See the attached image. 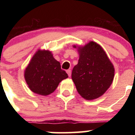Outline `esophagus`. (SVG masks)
<instances>
[{
  "mask_svg": "<svg viewBox=\"0 0 135 135\" xmlns=\"http://www.w3.org/2000/svg\"><path fill=\"white\" fill-rule=\"evenodd\" d=\"M66 72H67V74H68V76H71V70H68L66 71Z\"/></svg>",
  "mask_w": 135,
  "mask_h": 135,
  "instance_id": "34e87169",
  "label": "esophagus"
}]
</instances>
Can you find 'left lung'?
<instances>
[{"instance_id":"1","label":"left lung","mask_w":135,"mask_h":135,"mask_svg":"<svg viewBox=\"0 0 135 135\" xmlns=\"http://www.w3.org/2000/svg\"><path fill=\"white\" fill-rule=\"evenodd\" d=\"M76 48V46H74ZM78 63L74 67L71 78L77 91L84 99L93 100L102 96L114 77V68L103 48L93 41L78 46Z\"/></svg>"}]
</instances>
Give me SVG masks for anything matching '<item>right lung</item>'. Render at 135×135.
Masks as SVG:
<instances>
[{"instance_id":"obj_1","label":"right lung","mask_w":135,"mask_h":135,"mask_svg":"<svg viewBox=\"0 0 135 135\" xmlns=\"http://www.w3.org/2000/svg\"><path fill=\"white\" fill-rule=\"evenodd\" d=\"M26 82L32 92L43 96L55 91L59 82L68 77L51 51H37L25 70Z\"/></svg>"}]
</instances>
